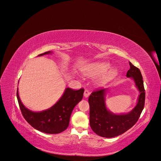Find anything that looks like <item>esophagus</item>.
I'll use <instances>...</instances> for the list:
<instances>
[{"instance_id":"obj_1","label":"esophagus","mask_w":161,"mask_h":161,"mask_svg":"<svg viewBox=\"0 0 161 161\" xmlns=\"http://www.w3.org/2000/svg\"><path fill=\"white\" fill-rule=\"evenodd\" d=\"M83 95H84V97H86V98L89 97V96L90 95V92H89V91L88 90L86 89V90H85V91H84V94H83Z\"/></svg>"}]
</instances>
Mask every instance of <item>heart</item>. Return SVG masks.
Returning <instances> with one entry per match:
<instances>
[{
  "mask_svg": "<svg viewBox=\"0 0 161 161\" xmlns=\"http://www.w3.org/2000/svg\"><path fill=\"white\" fill-rule=\"evenodd\" d=\"M111 64L106 61H98L86 65L83 69V74L89 78H95L100 75L96 81L98 86H103L115 78L118 74L115 68H111Z\"/></svg>",
  "mask_w": 161,
  "mask_h": 161,
  "instance_id": "b5f03b06",
  "label": "heart"
}]
</instances>
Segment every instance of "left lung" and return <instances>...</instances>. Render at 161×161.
Here are the masks:
<instances>
[{
  "label": "left lung",
  "instance_id": "obj_1",
  "mask_svg": "<svg viewBox=\"0 0 161 161\" xmlns=\"http://www.w3.org/2000/svg\"><path fill=\"white\" fill-rule=\"evenodd\" d=\"M126 77L130 78L139 91L137 103L131 110L125 114H114L108 108L106 97L109 89L92 92L89 98V122L92 130L104 138H114L130 129L137 122L144 107L145 90L140 70L129 63Z\"/></svg>",
  "mask_w": 161,
  "mask_h": 161
}]
</instances>
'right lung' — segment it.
I'll list each match as a JSON object with an SVG mask.
<instances>
[{
    "label": "right lung",
    "mask_w": 161,
    "mask_h": 161,
    "mask_svg": "<svg viewBox=\"0 0 161 161\" xmlns=\"http://www.w3.org/2000/svg\"><path fill=\"white\" fill-rule=\"evenodd\" d=\"M52 52L42 53L38 57L52 54ZM84 89L72 90L67 87L57 102L49 108L40 112H34L25 107L17 90L19 108L24 118L33 128L47 134H58L65 130L70 123L74 107L82 100Z\"/></svg>",
    "instance_id": "obj_1"
}]
</instances>
